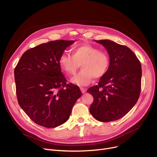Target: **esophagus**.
<instances>
[{"label":"esophagus","mask_w":157,"mask_h":157,"mask_svg":"<svg viewBox=\"0 0 157 157\" xmlns=\"http://www.w3.org/2000/svg\"><path fill=\"white\" fill-rule=\"evenodd\" d=\"M80 90L81 91V92H82L83 94H85V88H83V87H80Z\"/></svg>","instance_id":"esophagus-1"}]
</instances>
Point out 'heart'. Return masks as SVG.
<instances>
[{"instance_id":"heart-1","label":"heart","mask_w":157,"mask_h":157,"mask_svg":"<svg viewBox=\"0 0 157 157\" xmlns=\"http://www.w3.org/2000/svg\"><path fill=\"white\" fill-rule=\"evenodd\" d=\"M59 65L67 75L75 74L78 68L81 70L71 79V81L78 86H86L92 80L103 77L110 67V58L103 51L90 44H82L74 47L72 56L63 52L59 57Z\"/></svg>"}]
</instances>
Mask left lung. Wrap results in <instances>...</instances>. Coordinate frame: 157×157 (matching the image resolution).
I'll use <instances>...</instances> for the list:
<instances>
[{
	"label": "left lung",
	"instance_id": "obj_1",
	"mask_svg": "<svg viewBox=\"0 0 157 157\" xmlns=\"http://www.w3.org/2000/svg\"><path fill=\"white\" fill-rule=\"evenodd\" d=\"M103 45L110 56V67L98 85L88 88L94 101L92 116L101 122L121 119L137 103L141 89L142 69L134 52L111 40H95Z\"/></svg>",
	"mask_w": 157,
	"mask_h": 157
}]
</instances>
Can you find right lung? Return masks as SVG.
I'll list each match as a JSON object with an SVG mask.
<instances>
[{
    "label": "right lung",
    "instance_id": "obj_1",
    "mask_svg": "<svg viewBox=\"0 0 157 157\" xmlns=\"http://www.w3.org/2000/svg\"><path fill=\"white\" fill-rule=\"evenodd\" d=\"M73 40H55L26 51L14 71L18 103L36 124L52 128L69 118L81 92L67 84L58 63L59 56Z\"/></svg>",
    "mask_w": 157,
    "mask_h": 157
}]
</instances>
